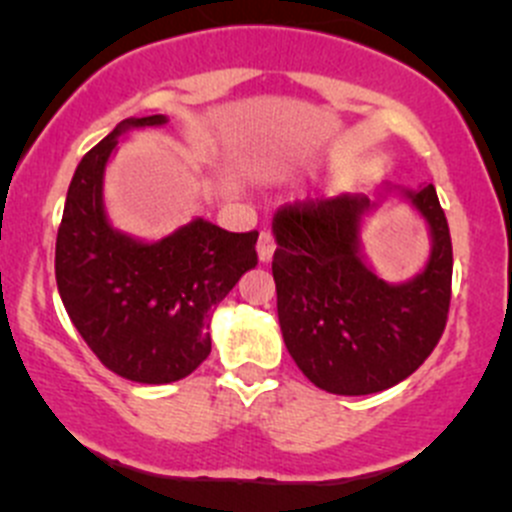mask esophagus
Returning a JSON list of instances; mask_svg holds the SVG:
<instances>
[{"mask_svg": "<svg viewBox=\"0 0 512 512\" xmlns=\"http://www.w3.org/2000/svg\"><path fill=\"white\" fill-rule=\"evenodd\" d=\"M275 235L270 230H262L260 237H257V255H260V262H270L272 255H275Z\"/></svg>", "mask_w": 512, "mask_h": 512, "instance_id": "34e87169", "label": "esophagus"}]
</instances>
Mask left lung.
Segmentation results:
<instances>
[{"instance_id":"obj_1","label":"left lung","mask_w":512,"mask_h":512,"mask_svg":"<svg viewBox=\"0 0 512 512\" xmlns=\"http://www.w3.org/2000/svg\"><path fill=\"white\" fill-rule=\"evenodd\" d=\"M431 227L426 270L386 285L359 255L366 195L307 198L277 210L272 277L277 314L294 364L319 389L376 394L411 376L431 356L448 322L453 245L433 185L406 193Z\"/></svg>"}]
</instances>
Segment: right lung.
<instances>
[{"label": "right lung", "mask_w": 512, "mask_h": 512, "mask_svg": "<svg viewBox=\"0 0 512 512\" xmlns=\"http://www.w3.org/2000/svg\"><path fill=\"white\" fill-rule=\"evenodd\" d=\"M126 118L76 168L56 235V285L84 342L106 369L138 384H170L210 354L208 312L257 265V230L227 232L193 220L160 242L131 240L103 213V168Z\"/></svg>", "instance_id": "right-lung-1"}]
</instances>
